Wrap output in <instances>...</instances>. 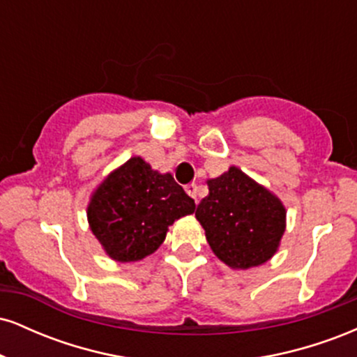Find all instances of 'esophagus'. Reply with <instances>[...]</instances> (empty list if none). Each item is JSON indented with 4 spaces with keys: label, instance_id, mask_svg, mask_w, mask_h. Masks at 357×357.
<instances>
[{
    "label": "esophagus",
    "instance_id": "esophagus-1",
    "mask_svg": "<svg viewBox=\"0 0 357 357\" xmlns=\"http://www.w3.org/2000/svg\"><path fill=\"white\" fill-rule=\"evenodd\" d=\"M184 190H186V192L188 195L191 196L192 199H195V202H198V186H196L195 183H191V184H188L186 188H184Z\"/></svg>",
    "mask_w": 357,
    "mask_h": 357
}]
</instances>
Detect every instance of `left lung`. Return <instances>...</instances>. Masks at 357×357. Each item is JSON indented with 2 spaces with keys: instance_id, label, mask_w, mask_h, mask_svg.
I'll return each instance as SVG.
<instances>
[{
  "instance_id": "left-lung-1",
  "label": "left lung",
  "mask_w": 357,
  "mask_h": 357,
  "mask_svg": "<svg viewBox=\"0 0 357 357\" xmlns=\"http://www.w3.org/2000/svg\"><path fill=\"white\" fill-rule=\"evenodd\" d=\"M206 183L210 192L195 216L213 253L235 270L268 261L285 233L284 203L236 166Z\"/></svg>"
}]
</instances>
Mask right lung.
Returning a JSON list of instances; mask_svg holds the SVG:
<instances>
[{
  "instance_id": "1",
  "label": "right lung",
  "mask_w": 357,
  "mask_h": 357,
  "mask_svg": "<svg viewBox=\"0 0 357 357\" xmlns=\"http://www.w3.org/2000/svg\"><path fill=\"white\" fill-rule=\"evenodd\" d=\"M195 208L171 173H159L134 155L92 191L87 220L105 255L126 264L154 253L171 225Z\"/></svg>"
}]
</instances>
